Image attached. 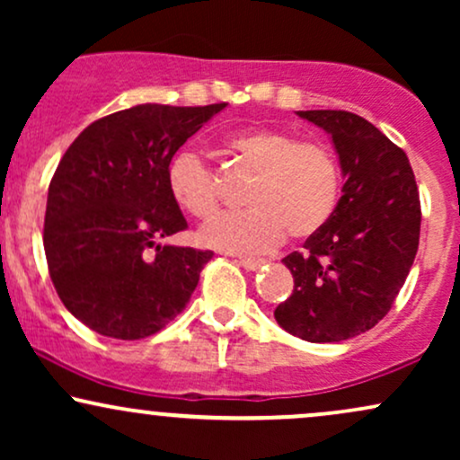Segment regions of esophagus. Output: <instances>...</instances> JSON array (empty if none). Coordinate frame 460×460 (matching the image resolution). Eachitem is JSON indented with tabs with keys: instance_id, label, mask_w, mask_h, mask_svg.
<instances>
[{
	"instance_id": "34e87169",
	"label": "esophagus",
	"mask_w": 460,
	"mask_h": 460,
	"mask_svg": "<svg viewBox=\"0 0 460 460\" xmlns=\"http://www.w3.org/2000/svg\"><path fill=\"white\" fill-rule=\"evenodd\" d=\"M237 263H240L242 268H246V270H257V268H261L263 263H266V260H263V257H240Z\"/></svg>"
}]
</instances>
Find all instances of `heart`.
Instances as JSON below:
<instances>
[{"instance_id": "obj_1", "label": "heart", "mask_w": 460, "mask_h": 460, "mask_svg": "<svg viewBox=\"0 0 460 460\" xmlns=\"http://www.w3.org/2000/svg\"><path fill=\"white\" fill-rule=\"evenodd\" d=\"M235 166L251 175L244 200L251 208L225 214L200 229L205 246L226 252H260L315 235L340 200V164L322 142L300 140L288 131L255 128L225 140ZM168 192L183 212L208 220L218 212L223 192L218 177L197 153L181 151L168 164Z\"/></svg>"}]
</instances>
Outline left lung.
<instances>
[{
  "label": "left lung",
  "instance_id": "obj_1",
  "mask_svg": "<svg viewBox=\"0 0 460 460\" xmlns=\"http://www.w3.org/2000/svg\"><path fill=\"white\" fill-rule=\"evenodd\" d=\"M298 116L331 134L346 183L324 229L283 260L294 292L274 318L300 340L329 344L369 331L392 309L420 244V192L406 153L363 116Z\"/></svg>",
  "mask_w": 460,
  "mask_h": 460
}]
</instances>
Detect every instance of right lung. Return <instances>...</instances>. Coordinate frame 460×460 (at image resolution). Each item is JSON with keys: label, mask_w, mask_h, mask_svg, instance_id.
Wrapping results in <instances>:
<instances>
[{"label": "right lung", "mask_w": 460, "mask_h": 460, "mask_svg": "<svg viewBox=\"0 0 460 460\" xmlns=\"http://www.w3.org/2000/svg\"><path fill=\"white\" fill-rule=\"evenodd\" d=\"M226 103H142L94 120L58 164L45 255L65 307L94 332L142 340L181 314L212 251L160 244L188 226L168 192L179 146Z\"/></svg>", "instance_id": "right-lung-1"}]
</instances>
